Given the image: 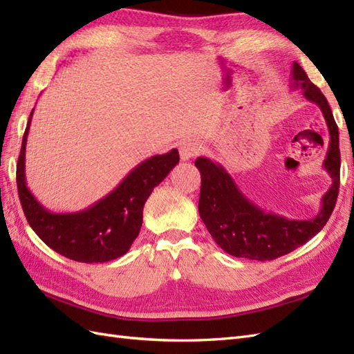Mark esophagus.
<instances>
[{
  "mask_svg": "<svg viewBox=\"0 0 354 354\" xmlns=\"http://www.w3.org/2000/svg\"><path fill=\"white\" fill-rule=\"evenodd\" d=\"M178 149H180L181 160H189L199 153L201 145L198 140H195V138H185V140L180 143Z\"/></svg>",
  "mask_w": 354,
  "mask_h": 354,
  "instance_id": "34e87169",
  "label": "esophagus"
}]
</instances>
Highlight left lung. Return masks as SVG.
Here are the masks:
<instances>
[{
    "label": "left lung",
    "instance_id": "left-lung-1",
    "mask_svg": "<svg viewBox=\"0 0 354 354\" xmlns=\"http://www.w3.org/2000/svg\"><path fill=\"white\" fill-rule=\"evenodd\" d=\"M292 88H299L304 97L316 103L329 130V147L324 168L332 178L329 190L322 196V207L310 220H289L266 212L246 198L230 174L218 162L198 158L195 165L201 173L199 216L212 239L223 251L233 257L257 261H270L297 250L324 229L335 208L339 187V140L338 127L328 100L308 80L304 69L294 62L291 71Z\"/></svg>",
    "mask_w": 354,
    "mask_h": 354
}]
</instances>
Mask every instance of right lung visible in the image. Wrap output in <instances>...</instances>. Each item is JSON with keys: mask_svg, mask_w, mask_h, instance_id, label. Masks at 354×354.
Wrapping results in <instances>:
<instances>
[{"mask_svg": "<svg viewBox=\"0 0 354 354\" xmlns=\"http://www.w3.org/2000/svg\"><path fill=\"white\" fill-rule=\"evenodd\" d=\"M32 109L17 160V190L28 223L53 251L80 263H106L130 250L143 223L152 190L180 160L178 151L155 155L133 168L111 194L77 212H51L26 186L25 153Z\"/></svg>", "mask_w": 354, "mask_h": 354, "instance_id": "obj_1", "label": "right lung"}]
</instances>
